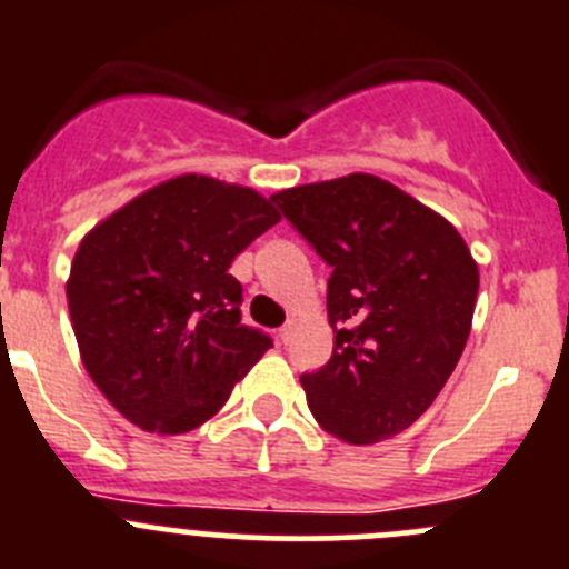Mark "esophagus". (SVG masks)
<instances>
[{
	"mask_svg": "<svg viewBox=\"0 0 569 569\" xmlns=\"http://www.w3.org/2000/svg\"><path fill=\"white\" fill-rule=\"evenodd\" d=\"M293 329H296L293 321H288V323H284V327L279 329V340H281V343H290V338H293Z\"/></svg>",
	"mask_w": 569,
	"mask_h": 569,
	"instance_id": "obj_1",
	"label": "esophagus"
}]
</instances>
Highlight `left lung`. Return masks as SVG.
<instances>
[{
  "label": "left lung",
  "mask_w": 569,
  "mask_h": 569,
  "mask_svg": "<svg viewBox=\"0 0 569 569\" xmlns=\"http://www.w3.org/2000/svg\"><path fill=\"white\" fill-rule=\"evenodd\" d=\"M332 268L335 349L301 375L318 425L349 443L408 430L461 360L478 264L456 226L366 172L270 194Z\"/></svg>",
  "instance_id": "8db88e82"
}]
</instances>
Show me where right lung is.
I'll list each match as a JSON object with an SVG mask.
<instances>
[{
    "label": "right lung",
    "instance_id": "add662e5",
    "mask_svg": "<svg viewBox=\"0 0 569 569\" xmlns=\"http://www.w3.org/2000/svg\"><path fill=\"white\" fill-rule=\"evenodd\" d=\"M276 223L253 189L178 176L83 237L69 316L86 371L128 421L161 436L194 430L273 346L240 323L242 284L229 268Z\"/></svg>",
    "mask_w": 569,
    "mask_h": 569
}]
</instances>
